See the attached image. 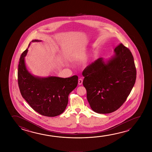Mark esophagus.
I'll list each match as a JSON object with an SVG mask.
<instances>
[{
    "instance_id": "34e87169",
    "label": "esophagus",
    "mask_w": 152,
    "mask_h": 152,
    "mask_svg": "<svg viewBox=\"0 0 152 152\" xmlns=\"http://www.w3.org/2000/svg\"><path fill=\"white\" fill-rule=\"evenodd\" d=\"M83 83V80L82 78H80L79 80H78V84L80 85L82 84Z\"/></svg>"
}]
</instances>
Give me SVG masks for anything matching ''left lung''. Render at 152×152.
Segmentation results:
<instances>
[{
	"label": "left lung",
	"instance_id": "8db88e82",
	"mask_svg": "<svg viewBox=\"0 0 152 152\" xmlns=\"http://www.w3.org/2000/svg\"><path fill=\"white\" fill-rule=\"evenodd\" d=\"M83 84L94 112L106 114L118 109L129 96L136 79L134 57L122 43L109 59L100 58L85 68Z\"/></svg>",
	"mask_w": 152,
	"mask_h": 152
}]
</instances>
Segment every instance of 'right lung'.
<instances>
[{"instance_id": "add662e5", "label": "right lung", "mask_w": 152, "mask_h": 152, "mask_svg": "<svg viewBox=\"0 0 152 152\" xmlns=\"http://www.w3.org/2000/svg\"><path fill=\"white\" fill-rule=\"evenodd\" d=\"M41 41H32V42ZM28 48L22 53L18 64V84L21 95L33 109L40 115L50 117L60 115L67 105L70 93L77 86L78 76L74 75L64 78L32 75L25 65Z\"/></svg>"}]
</instances>
